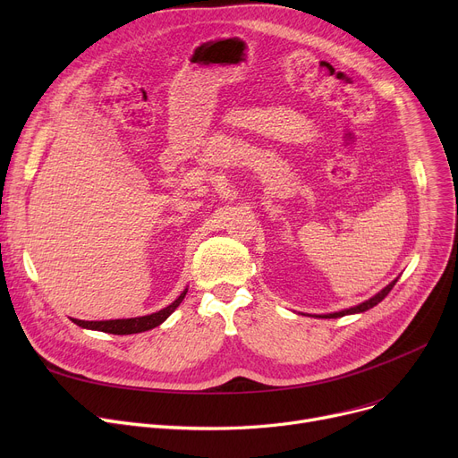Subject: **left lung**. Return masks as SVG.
<instances>
[{
  "label": "left lung",
  "instance_id": "8db88e82",
  "mask_svg": "<svg viewBox=\"0 0 458 458\" xmlns=\"http://www.w3.org/2000/svg\"><path fill=\"white\" fill-rule=\"evenodd\" d=\"M395 282H397V278H395V280H392L386 287H382V290H380L378 293H375L371 299H368V301H364V302H360V304H356V306H351V308H347V310H340V311H332V314L314 316V318H321V319H335V318H344V316L362 314V311H366V310H369V308L377 306L384 297H386V295L392 292V287L395 285Z\"/></svg>",
  "mask_w": 458,
  "mask_h": 458
}]
</instances>
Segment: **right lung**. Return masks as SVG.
I'll use <instances>...</instances> for the list:
<instances>
[{
	"instance_id": "1",
	"label": "right lung",
	"mask_w": 458,
	"mask_h": 458,
	"mask_svg": "<svg viewBox=\"0 0 458 458\" xmlns=\"http://www.w3.org/2000/svg\"><path fill=\"white\" fill-rule=\"evenodd\" d=\"M185 293H187V287L180 293V297L176 301H173L171 304L165 306L159 311H156V314H150V316L130 318V319H109V321H81V319H72V321H74L78 327L89 328V330H100V332L118 334V335L137 334V332H144V330H150V328L159 327L180 306V302L183 301Z\"/></svg>"
}]
</instances>
